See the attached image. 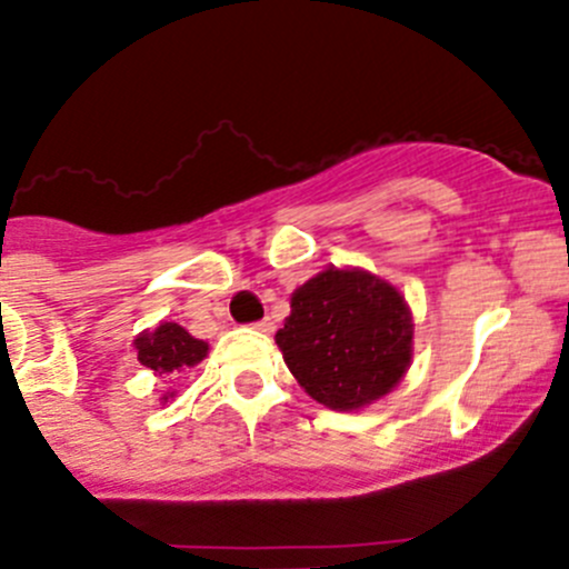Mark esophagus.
<instances>
[{"label": "esophagus", "mask_w": 569, "mask_h": 569, "mask_svg": "<svg viewBox=\"0 0 569 569\" xmlns=\"http://www.w3.org/2000/svg\"><path fill=\"white\" fill-rule=\"evenodd\" d=\"M254 329L257 331H266V335H271V331H273V320L271 318H262L260 323H254Z\"/></svg>", "instance_id": "34e87169"}]
</instances>
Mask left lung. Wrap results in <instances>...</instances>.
<instances>
[{
    "mask_svg": "<svg viewBox=\"0 0 569 569\" xmlns=\"http://www.w3.org/2000/svg\"><path fill=\"white\" fill-rule=\"evenodd\" d=\"M277 346L312 401L335 412H359L407 376L412 309L387 279L365 268L329 266L292 290Z\"/></svg>",
    "mask_w": 569,
    "mask_h": 569,
    "instance_id": "left-lung-1",
    "label": "left lung"
}]
</instances>
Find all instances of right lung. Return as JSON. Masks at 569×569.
I'll return each instance as SVG.
<instances>
[{
  "label": "right lung",
  "mask_w": 569,
  "mask_h": 569,
  "mask_svg": "<svg viewBox=\"0 0 569 569\" xmlns=\"http://www.w3.org/2000/svg\"><path fill=\"white\" fill-rule=\"evenodd\" d=\"M134 351H138V362L143 368L154 370V373H184V370L196 368L201 359L207 357L210 346L199 337L190 335L184 326L173 323V320H162L154 329H143L134 337ZM177 392H166L160 403H168Z\"/></svg>",
  "instance_id": "1"
}]
</instances>
